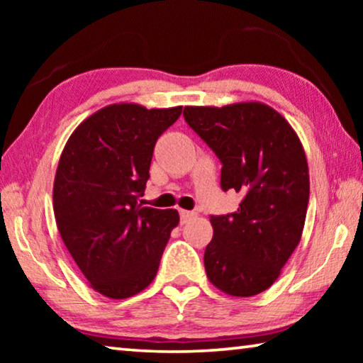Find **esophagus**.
<instances>
[{"instance_id": "obj_1", "label": "esophagus", "mask_w": 363, "mask_h": 363, "mask_svg": "<svg viewBox=\"0 0 363 363\" xmlns=\"http://www.w3.org/2000/svg\"><path fill=\"white\" fill-rule=\"evenodd\" d=\"M179 216H181V223H182V224H186V223H189L190 219L195 218V213H194V211L181 210V211H179Z\"/></svg>"}]
</instances>
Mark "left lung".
I'll return each instance as SVG.
<instances>
[{
  "label": "left lung",
  "instance_id": "left-lung-1",
  "mask_svg": "<svg viewBox=\"0 0 363 363\" xmlns=\"http://www.w3.org/2000/svg\"><path fill=\"white\" fill-rule=\"evenodd\" d=\"M184 120L219 158L220 187L243 195L238 210L211 216L206 275L232 296L274 284L298 247L309 203V171L296 133L259 102L186 107Z\"/></svg>",
  "mask_w": 363,
  "mask_h": 363
}]
</instances>
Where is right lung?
I'll return each mask as SVG.
<instances>
[{
    "label": "right lung",
    "mask_w": 363,
    "mask_h": 363,
    "mask_svg": "<svg viewBox=\"0 0 363 363\" xmlns=\"http://www.w3.org/2000/svg\"><path fill=\"white\" fill-rule=\"evenodd\" d=\"M182 107L113 104L79 125L60 155L52 203L67 250L96 291L130 298L155 279L176 210L140 205L158 138Z\"/></svg>",
    "instance_id": "add662e5"
}]
</instances>
